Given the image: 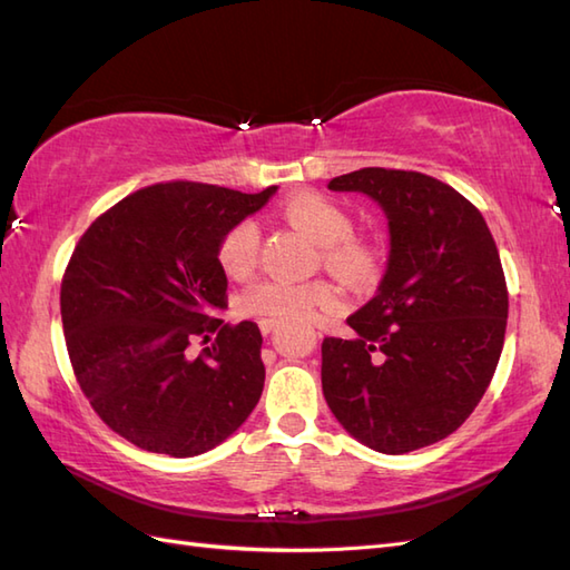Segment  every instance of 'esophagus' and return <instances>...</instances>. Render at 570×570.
Masks as SVG:
<instances>
[{"mask_svg":"<svg viewBox=\"0 0 570 570\" xmlns=\"http://www.w3.org/2000/svg\"><path fill=\"white\" fill-rule=\"evenodd\" d=\"M276 326H278V321H272V318H264V321L259 323V328H262L264 336H266V333H272Z\"/></svg>","mask_w":570,"mask_h":570,"instance_id":"1","label":"esophagus"}]
</instances>
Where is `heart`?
I'll list each match as a JSON object with an SVG mask.
<instances>
[{"label": "heart", "mask_w": 570, "mask_h": 570, "mask_svg": "<svg viewBox=\"0 0 570 570\" xmlns=\"http://www.w3.org/2000/svg\"><path fill=\"white\" fill-rule=\"evenodd\" d=\"M282 215L308 239L321 244L323 264L343 282L363 286L375 274V252L361 237H353V219L348 209L321 193H296L282 205ZM259 256V227L254 219H242L229 227L217 247L222 272L232 278L247 276ZM338 306L336 288L326 282H284L262 278L242 294L244 314L266 316L272 321L294 318L311 321L321 311Z\"/></svg>", "instance_id": "heart-1"}]
</instances>
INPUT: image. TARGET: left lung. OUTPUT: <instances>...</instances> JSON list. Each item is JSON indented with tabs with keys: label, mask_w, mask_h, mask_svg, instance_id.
I'll list each match as a JSON object with an SVG mask.
<instances>
[{
	"label": "left lung",
	"mask_w": 570,
	"mask_h": 570,
	"mask_svg": "<svg viewBox=\"0 0 570 570\" xmlns=\"http://www.w3.org/2000/svg\"><path fill=\"white\" fill-rule=\"evenodd\" d=\"M328 189L381 205L390 254L375 296L348 316L355 336L321 345L323 397L365 448H428L472 415L504 348L494 237L470 199L430 175L363 167Z\"/></svg>",
	"instance_id": "1"
}]
</instances>
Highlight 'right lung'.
Listing matches in <instances>:
<instances>
[{"mask_svg":"<svg viewBox=\"0 0 570 570\" xmlns=\"http://www.w3.org/2000/svg\"><path fill=\"white\" fill-rule=\"evenodd\" d=\"M276 189L150 185L104 212L76 244L61 284L66 348L98 417L136 448L205 454L259 403V328L215 318L227 308L217 247ZM195 337L206 343L199 356L188 353Z\"/></svg>","mask_w":570,"mask_h":570,"instance_id":"obj_1","label":"right lung"}]
</instances>
